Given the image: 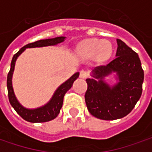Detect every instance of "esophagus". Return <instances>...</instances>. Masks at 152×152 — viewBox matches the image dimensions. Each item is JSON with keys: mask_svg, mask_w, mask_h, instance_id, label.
Listing matches in <instances>:
<instances>
[{"mask_svg": "<svg viewBox=\"0 0 152 152\" xmlns=\"http://www.w3.org/2000/svg\"><path fill=\"white\" fill-rule=\"evenodd\" d=\"M88 76V71H86V70H81V72H80V77L81 78H83V79H85V78H87Z\"/></svg>", "mask_w": 152, "mask_h": 152, "instance_id": "34e87169", "label": "esophagus"}]
</instances>
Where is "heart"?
<instances>
[{
  "mask_svg": "<svg viewBox=\"0 0 152 152\" xmlns=\"http://www.w3.org/2000/svg\"><path fill=\"white\" fill-rule=\"evenodd\" d=\"M113 52V47L108 41L99 39H86L77 45L76 53L83 59L94 58L99 63H104L109 59Z\"/></svg>",
  "mask_w": 152,
  "mask_h": 152,
  "instance_id": "b5f03b06",
  "label": "heart"
}]
</instances>
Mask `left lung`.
Here are the masks:
<instances>
[{"label":"left lung","instance_id":"1","mask_svg":"<svg viewBox=\"0 0 152 152\" xmlns=\"http://www.w3.org/2000/svg\"><path fill=\"white\" fill-rule=\"evenodd\" d=\"M115 59L105 66H99L86 79L88 90L85 101L91 115L102 120H116L129 114L142 94L144 71L139 55L122 40L116 39ZM114 75L111 85L105 78Z\"/></svg>","mask_w":152,"mask_h":152}]
</instances>
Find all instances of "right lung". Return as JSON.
I'll use <instances>...</instances> for the list:
<instances>
[{
	"label": "right lung",
	"mask_w": 152,
	"mask_h": 152,
	"mask_svg": "<svg viewBox=\"0 0 152 152\" xmlns=\"http://www.w3.org/2000/svg\"><path fill=\"white\" fill-rule=\"evenodd\" d=\"M65 37H58L55 38H49V39H43L39 40L35 42L29 43L23 47L19 50L16 54L12 57V62H11V69L8 75H7V91H8V98L11 105L13 107V109L16 110V112L20 115L25 121L30 122H49L51 120H53L55 117L59 114L60 109L63 105L64 96L65 93L71 88L74 82L79 76V72H76L69 77L68 80H66L60 86L58 87L55 90L54 94H53L52 98L48 103H46L42 106L37 107L35 109H28L22 105L20 102L18 100L16 95L14 94V90L12 87V75L15 68V63L17 58L20 56V54L23 53V51L26 48H43V47H49V46H55L59 43L63 42L65 40Z\"/></svg>",
	"instance_id": "add662e5"
}]
</instances>
